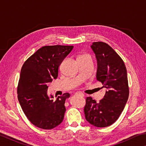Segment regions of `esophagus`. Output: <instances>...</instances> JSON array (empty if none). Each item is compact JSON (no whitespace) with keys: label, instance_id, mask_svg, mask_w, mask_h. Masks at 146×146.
<instances>
[{"label":"esophagus","instance_id":"34e87169","mask_svg":"<svg viewBox=\"0 0 146 146\" xmlns=\"http://www.w3.org/2000/svg\"><path fill=\"white\" fill-rule=\"evenodd\" d=\"M75 95H80V96H82V97H84V94L81 92H76L75 93Z\"/></svg>","mask_w":146,"mask_h":146}]
</instances>
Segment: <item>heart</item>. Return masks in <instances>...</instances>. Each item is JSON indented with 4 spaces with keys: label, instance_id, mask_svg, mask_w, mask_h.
Segmentation results:
<instances>
[{
    "label": "heart",
    "instance_id": "1",
    "mask_svg": "<svg viewBox=\"0 0 146 146\" xmlns=\"http://www.w3.org/2000/svg\"><path fill=\"white\" fill-rule=\"evenodd\" d=\"M90 58V56H89L88 55H83L79 56L78 57V59H79V58Z\"/></svg>",
    "mask_w": 146,
    "mask_h": 146
}]
</instances>
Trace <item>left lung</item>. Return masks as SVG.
<instances>
[{
    "label": "left lung",
    "instance_id": "1",
    "mask_svg": "<svg viewBox=\"0 0 146 146\" xmlns=\"http://www.w3.org/2000/svg\"><path fill=\"white\" fill-rule=\"evenodd\" d=\"M97 62V80L106 89L104 98L97 102L86 98V120L97 127L110 126L124 109L129 97L127 70L124 62L111 47L102 42L91 46Z\"/></svg>",
    "mask_w": 146,
    "mask_h": 146
}]
</instances>
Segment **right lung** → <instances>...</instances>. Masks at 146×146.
I'll return each instance as SVG.
<instances>
[{
    "instance_id": "right-lung-1",
    "label": "right lung",
    "mask_w": 146,
    "mask_h": 146,
    "mask_svg": "<svg viewBox=\"0 0 146 146\" xmlns=\"http://www.w3.org/2000/svg\"><path fill=\"white\" fill-rule=\"evenodd\" d=\"M73 48L61 45L42 47L22 67L17 88L19 102L26 117L37 127L51 129L63 121L64 104L70 93L54 100L48 94V84L57 78L58 67Z\"/></svg>"
}]
</instances>
